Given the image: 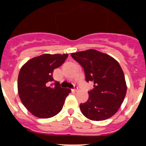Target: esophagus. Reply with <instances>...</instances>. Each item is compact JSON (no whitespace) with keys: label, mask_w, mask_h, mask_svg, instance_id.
Instances as JSON below:
<instances>
[{"label":"esophagus","mask_w":146,"mask_h":146,"mask_svg":"<svg viewBox=\"0 0 146 146\" xmlns=\"http://www.w3.org/2000/svg\"><path fill=\"white\" fill-rule=\"evenodd\" d=\"M78 86H76V85H74V88H73V90H72L73 91H74V92H76V91L78 90Z\"/></svg>","instance_id":"34e87169"}]
</instances>
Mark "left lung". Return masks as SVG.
Returning <instances> with one entry per match:
<instances>
[{
    "label": "left lung",
    "instance_id": "obj_1",
    "mask_svg": "<svg viewBox=\"0 0 146 146\" xmlns=\"http://www.w3.org/2000/svg\"><path fill=\"white\" fill-rule=\"evenodd\" d=\"M83 68L85 80L93 82L88 101L80 104L82 114L93 121L112 117L120 108L126 93V84L120 65L114 58L95 49L71 54Z\"/></svg>",
    "mask_w": 146,
    "mask_h": 146
}]
</instances>
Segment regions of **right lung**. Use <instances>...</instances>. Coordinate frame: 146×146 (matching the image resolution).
<instances>
[{
  "label": "right lung",
  "instance_id": "obj_1",
  "mask_svg": "<svg viewBox=\"0 0 146 146\" xmlns=\"http://www.w3.org/2000/svg\"><path fill=\"white\" fill-rule=\"evenodd\" d=\"M68 54H42L29 60L19 73L17 89L20 100L39 118H51L60 112L70 92L54 81L53 72L66 61ZM54 86H52V85Z\"/></svg>",
  "mask_w": 146,
  "mask_h": 146
}]
</instances>
